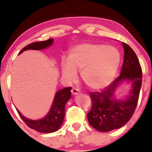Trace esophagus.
Returning a JSON list of instances; mask_svg holds the SVG:
<instances>
[{"instance_id": "esophagus-1", "label": "esophagus", "mask_w": 152, "mask_h": 152, "mask_svg": "<svg viewBox=\"0 0 152 152\" xmlns=\"http://www.w3.org/2000/svg\"><path fill=\"white\" fill-rule=\"evenodd\" d=\"M71 91H72V94L73 95H77V94H80V90L77 88H72Z\"/></svg>"}]
</instances>
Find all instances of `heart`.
Returning <instances> with one entry per match:
<instances>
[{"instance_id":"obj_1","label":"heart","mask_w":152,"mask_h":152,"mask_svg":"<svg viewBox=\"0 0 152 152\" xmlns=\"http://www.w3.org/2000/svg\"><path fill=\"white\" fill-rule=\"evenodd\" d=\"M120 63V53L115 47L85 43L72 48L68 59L61 60V72L65 80L72 81L76 70H81V77L89 88L101 89L113 81Z\"/></svg>"}]
</instances>
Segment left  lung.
<instances>
[{
    "label": "left lung",
    "mask_w": 152,
    "mask_h": 152,
    "mask_svg": "<svg viewBox=\"0 0 152 152\" xmlns=\"http://www.w3.org/2000/svg\"><path fill=\"white\" fill-rule=\"evenodd\" d=\"M124 61L120 76L101 92H90L92 107L87 117L90 125L101 132L122 128L133 116L138 104L142 83V70L133 50L122 43ZM124 81L132 83V90L123 100L114 98L115 90Z\"/></svg>",
    "instance_id": "1"
}]
</instances>
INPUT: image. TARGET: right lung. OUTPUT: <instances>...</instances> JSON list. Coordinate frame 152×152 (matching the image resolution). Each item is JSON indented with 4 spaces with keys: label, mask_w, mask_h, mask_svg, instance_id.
<instances>
[{
    "label": "right lung",
    "mask_w": 152,
    "mask_h": 152,
    "mask_svg": "<svg viewBox=\"0 0 152 152\" xmlns=\"http://www.w3.org/2000/svg\"><path fill=\"white\" fill-rule=\"evenodd\" d=\"M53 42V39H48L45 41L35 42L27 45L20 51L19 54L27 50H42L50 46ZM71 87L57 91L55 94L54 99L52 103L49 112L43 119L32 120L26 118L17 109L21 118L25 122L29 128L35 130L40 133H48L56 131L63 123L65 115V105L71 98Z\"/></svg>",
    "instance_id": "right-lung-1"
}]
</instances>
